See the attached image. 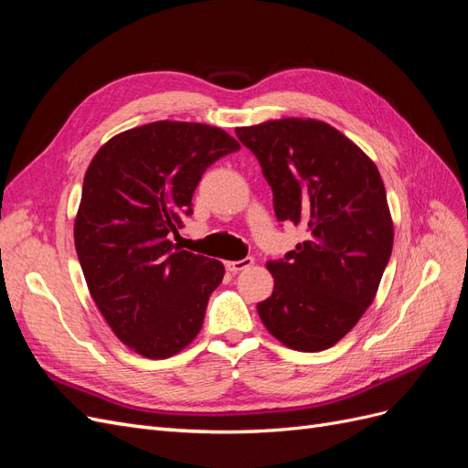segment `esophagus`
I'll list each match as a JSON object with an SVG mask.
<instances>
[{"mask_svg":"<svg viewBox=\"0 0 468 468\" xmlns=\"http://www.w3.org/2000/svg\"><path fill=\"white\" fill-rule=\"evenodd\" d=\"M253 265V260L251 258H246V260H239V261H226V269L232 273H239L244 271V269H250Z\"/></svg>","mask_w":468,"mask_h":468,"instance_id":"obj_1","label":"esophagus"}]
</instances>
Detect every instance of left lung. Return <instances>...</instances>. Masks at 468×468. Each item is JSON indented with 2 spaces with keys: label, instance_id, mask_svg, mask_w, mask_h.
I'll return each mask as SVG.
<instances>
[{
  "label": "left lung",
  "instance_id": "obj_1",
  "mask_svg": "<svg viewBox=\"0 0 468 468\" xmlns=\"http://www.w3.org/2000/svg\"><path fill=\"white\" fill-rule=\"evenodd\" d=\"M236 134L260 160L277 220L308 232L285 260L267 261L275 287L260 318L282 346L328 349L371 306L390 260L385 183L369 155L324 121L275 119Z\"/></svg>",
  "mask_w": 468,
  "mask_h": 468
}]
</instances>
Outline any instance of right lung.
<instances>
[{"label": "right lung", "instance_id": "add662e5", "mask_svg": "<svg viewBox=\"0 0 468 468\" xmlns=\"http://www.w3.org/2000/svg\"><path fill=\"white\" fill-rule=\"evenodd\" d=\"M239 150L203 122L155 121L112 136L83 177L74 242L91 299L121 342L167 359L201 332L224 265L169 239L205 169Z\"/></svg>", "mask_w": 468, "mask_h": 468}]
</instances>
